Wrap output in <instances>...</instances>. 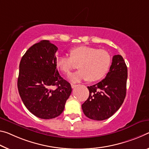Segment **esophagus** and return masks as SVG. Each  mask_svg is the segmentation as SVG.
<instances>
[{"mask_svg":"<svg viewBox=\"0 0 149 149\" xmlns=\"http://www.w3.org/2000/svg\"><path fill=\"white\" fill-rule=\"evenodd\" d=\"M71 86H72V88H74V87H76V85L74 84H71Z\"/></svg>","mask_w":149,"mask_h":149,"instance_id":"esophagus-1","label":"esophagus"}]
</instances>
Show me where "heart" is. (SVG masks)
<instances>
[{"label":"heart","instance_id":"1","mask_svg":"<svg viewBox=\"0 0 149 149\" xmlns=\"http://www.w3.org/2000/svg\"><path fill=\"white\" fill-rule=\"evenodd\" d=\"M70 55H58L56 64L65 74H70L75 63H78L79 70L68 75L73 83L82 80L95 81L102 78L109 69L111 58L108 52L87 46H80L72 48Z\"/></svg>","mask_w":149,"mask_h":149}]
</instances>
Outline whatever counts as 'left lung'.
I'll return each instance as SVG.
<instances>
[{
    "label": "left lung",
    "instance_id": "left-lung-1",
    "mask_svg": "<svg viewBox=\"0 0 149 149\" xmlns=\"http://www.w3.org/2000/svg\"><path fill=\"white\" fill-rule=\"evenodd\" d=\"M127 79L126 63L121 55H115L105 78L87 87L89 97L81 105L85 115L96 121L111 117L125 98Z\"/></svg>",
    "mask_w": 149,
    "mask_h": 149
}]
</instances>
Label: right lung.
<instances>
[{
	"label": "right lung",
	"instance_id": "right-lung-1",
	"mask_svg": "<svg viewBox=\"0 0 149 149\" xmlns=\"http://www.w3.org/2000/svg\"><path fill=\"white\" fill-rule=\"evenodd\" d=\"M58 48L49 40L32 46L21 59L18 89L30 112L44 119L63 112L72 92L71 85L59 74L56 64ZM56 86V89L52 87Z\"/></svg>",
	"mask_w": 149,
	"mask_h": 149
}]
</instances>
